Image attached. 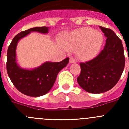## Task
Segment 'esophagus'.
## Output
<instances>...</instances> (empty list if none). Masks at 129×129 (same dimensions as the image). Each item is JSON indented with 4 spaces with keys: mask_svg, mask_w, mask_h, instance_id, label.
I'll use <instances>...</instances> for the list:
<instances>
[{
    "mask_svg": "<svg viewBox=\"0 0 129 129\" xmlns=\"http://www.w3.org/2000/svg\"><path fill=\"white\" fill-rule=\"evenodd\" d=\"M76 62V61L74 59L73 57H70V61H69V62L70 63H75V62Z\"/></svg>",
    "mask_w": 129,
    "mask_h": 129,
    "instance_id": "esophagus-1",
    "label": "esophagus"
}]
</instances>
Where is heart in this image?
<instances>
[{
	"instance_id": "obj_1",
	"label": "heart",
	"mask_w": 129,
	"mask_h": 129,
	"mask_svg": "<svg viewBox=\"0 0 129 129\" xmlns=\"http://www.w3.org/2000/svg\"><path fill=\"white\" fill-rule=\"evenodd\" d=\"M103 41V35L91 28H82L68 33L62 46L68 51L77 49L82 59H90L98 54Z\"/></svg>"
}]
</instances>
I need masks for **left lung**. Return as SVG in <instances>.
<instances>
[{"instance_id":"8db88e82","label":"left lung","mask_w":129,"mask_h":129,"mask_svg":"<svg viewBox=\"0 0 129 129\" xmlns=\"http://www.w3.org/2000/svg\"><path fill=\"white\" fill-rule=\"evenodd\" d=\"M106 37L104 48L91 61L80 63L81 74L77 78L79 86L92 94L112 89L119 80L125 64L123 46L112 29L100 26Z\"/></svg>"}]
</instances>
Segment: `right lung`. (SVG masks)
<instances>
[{
    "label": "right lung",
    "mask_w": 129,
    "mask_h": 129,
    "mask_svg": "<svg viewBox=\"0 0 129 129\" xmlns=\"http://www.w3.org/2000/svg\"><path fill=\"white\" fill-rule=\"evenodd\" d=\"M32 31L47 34L48 28L44 26L30 28L15 35L8 49L6 69L10 80L19 92L28 96L39 97L50 90L58 73L68 64L69 58L61 62H46L31 70L20 68L16 59L17 45L20 39Z\"/></svg>",
    "instance_id": "right-lung-1"
}]
</instances>
